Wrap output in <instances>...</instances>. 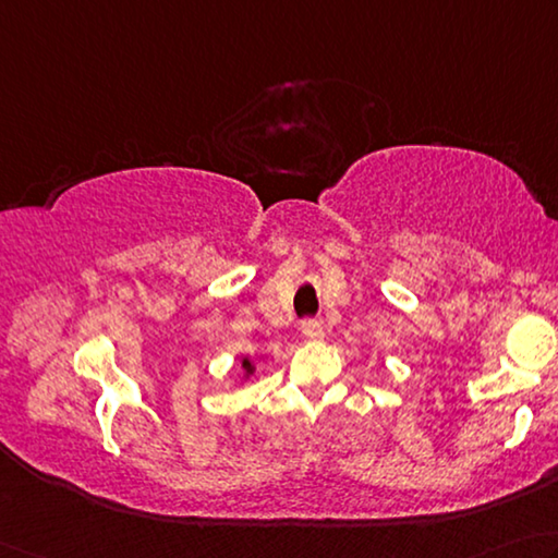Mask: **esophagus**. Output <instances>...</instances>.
Here are the masks:
<instances>
[{"mask_svg": "<svg viewBox=\"0 0 558 558\" xmlns=\"http://www.w3.org/2000/svg\"><path fill=\"white\" fill-rule=\"evenodd\" d=\"M301 333L308 340H320L324 338V326H320V320L316 318H306L304 324H301Z\"/></svg>", "mask_w": 558, "mask_h": 558, "instance_id": "obj_1", "label": "esophagus"}]
</instances>
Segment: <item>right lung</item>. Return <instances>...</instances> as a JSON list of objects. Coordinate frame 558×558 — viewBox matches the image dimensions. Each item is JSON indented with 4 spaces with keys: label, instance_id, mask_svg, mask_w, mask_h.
Here are the masks:
<instances>
[{
    "label": "right lung",
    "instance_id": "1",
    "mask_svg": "<svg viewBox=\"0 0 558 558\" xmlns=\"http://www.w3.org/2000/svg\"><path fill=\"white\" fill-rule=\"evenodd\" d=\"M242 367H244V373H247V375H252V363H250V360H242Z\"/></svg>",
    "mask_w": 558,
    "mask_h": 558
}]
</instances>
